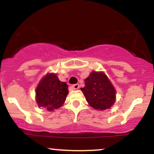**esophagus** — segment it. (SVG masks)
Masks as SVG:
<instances>
[{
    "mask_svg": "<svg viewBox=\"0 0 154 154\" xmlns=\"http://www.w3.org/2000/svg\"><path fill=\"white\" fill-rule=\"evenodd\" d=\"M79 88V84H75V85H72V88H73L74 90H77Z\"/></svg>",
    "mask_w": 154,
    "mask_h": 154,
    "instance_id": "obj_1",
    "label": "esophagus"
}]
</instances>
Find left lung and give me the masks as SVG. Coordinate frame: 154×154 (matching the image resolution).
Returning <instances> with one entry per match:
<instances>
[{"label": "left lung", "instance_id": "8db88e82", "mask_svg": "<svg viewBox=\"0 0 154 154\" xmlns=\"http://www.w3.org/2000/svg\"><path fill=\"white\" fill-rule=\"evenodd\" d=\"M81 88L89 105L97 110H106L112 106L116 100V91L103 72H92Z\"/></svg>", "mask_w": 154, "mask_h": 154}]
</instances>
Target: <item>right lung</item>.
I'll list each match as a JSON object with an SVG mask.
<instances>
[{
    "instance_id": "add662e5",
    "label": "right lung",
    "mask_w": 154,
    "mask_h": 154,
    "mask_svg": "<svg viewBox=\"0 0 154 154\" xmlns=\"http://www.w3.org/2000/svg\"><path fill=\"white\" fill-rule=\"evenodd\" d=\"M35 93L39 107L54 111L64 103L69 93L68 85L61 82L56 74H47L40 81Z\"/></svg>"
}]
</instances>
